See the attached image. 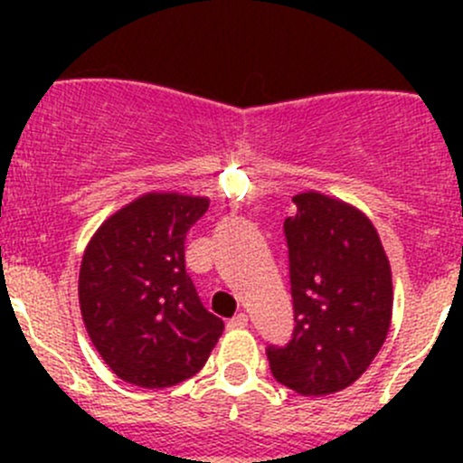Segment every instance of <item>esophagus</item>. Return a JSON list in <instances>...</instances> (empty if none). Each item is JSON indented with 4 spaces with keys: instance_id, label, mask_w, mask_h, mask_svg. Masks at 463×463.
I'll return each instance as SVG.
<instances>
[{
    "instance_id": "34e87169",
    "label": "esophagus",
    "mask_w": 463,
    "mask_h": 463,
    "mask_svg": "<svg viewBox=\"0 0 463 463\" xmlns=\"http://www.w3.org/2000/svg\"><path fill=\"white\" fill-rule=\"evenodd\" d=\"M246 325H249V316L246 314H237L235 318H231V322H228V326H231V329H244Z\"/></svg>"
}]
</instances>
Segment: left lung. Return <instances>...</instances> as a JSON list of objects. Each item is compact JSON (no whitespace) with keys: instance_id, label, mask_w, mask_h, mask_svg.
<instances>
[{"instance_id":"obj_1","label":"left lung","mask_w":463,"mask_h":463,"mask_svg":"<svg viewBox=\"0 0 463 463\" xmlns=\"http://www.w3.org/2000/svg\"><path fill=\"white\" fill-rule=\"evenodd\" d=\"M284 222L293 338L266 349L275 381L326 396L363 376L392 322V270L374 223L356 205L307 190Z\"/></svg>"}]
</instances>
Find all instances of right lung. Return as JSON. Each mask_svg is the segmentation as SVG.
Wrapping results in <instances>:
<instances>
[{
    "label": "right lung",
    "instance_id": "1",
    "mask_svg": "<svg viewBox=\"0 0 463 463\" xmlns=\"http://www.w3.org/2000/svg\"><path fill=\"white\" fill-rule=\"evenodd\" d=\"M208 205L193 194H141L89 240L82 322L107 367L132 385L161 390L194 376L222 335L223 320L203 309L185 273V232Z\"/></svg>",
    "mask_w": 463,
    "mask_h": 463
}]
</instances>
